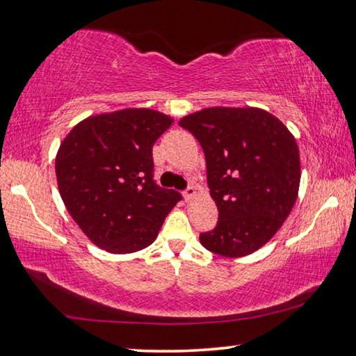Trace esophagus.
I'll return each instance as SVG.
<instances>
[{
  "label": "esophagus",
  "instance_id": "esophagus-1",
  "mask_svg": "<svg viewBox=\"0 0 356 356\" xmlns=\"http://www.w3.org/2000/svg\"><path fill=\"white\" fill-rule=\"evenodd\" d=\"M194 195H195V189H194V186H188V188H186V189L183 191V197H184V200H186V202L193 200V199H194Z\"/></svg>",
  "mask_w": 356,
  "mask_h": 356
}]
</instances>
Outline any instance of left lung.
I'll return each mask as SVG.
<instances>
[{"label": "left lung", "mask_w": 356, "mask_h": 356, "mask_svg": "<svg viewBox=\"0 0 356 356\" xmlns=\"http://www.w3.org/2000/svg\"><path fill=\"white\" fill-rule=\"evenodd\" d=\"M205 154L218 207L213 231L200 234L211 253L240 258L269 242L298 197L299 149L275 116L256 108H207L179 121Z\"/></svg>", "instance_id": "8db88e82"}]
</instances>
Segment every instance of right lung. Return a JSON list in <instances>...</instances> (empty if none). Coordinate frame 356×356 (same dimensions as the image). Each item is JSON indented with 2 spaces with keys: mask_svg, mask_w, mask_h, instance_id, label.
I'll return each mask as SVG.
<instances>
[{
  "mask_svg": "<svg viewBox=\"0 0 356 356\" xmlns=\"http://www.w3.org/2000/svg\"><path fill=\"white\" fill-rule=\"evenodd\" d=\"M172 122L152 109L127 108L84 119L60 145V195L97 247L109 253L146 248L183 199L154 181L152 146Z\"/></svg>",
  "mask_w": 356,
  "mask_h": 356,
  "instance_id": "add662e5",
  "label": "right lung"
}]
</instances>
